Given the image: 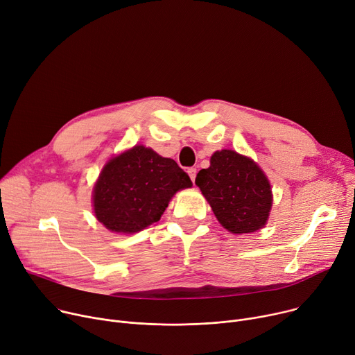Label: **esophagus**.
I'll list each match as a JSON object with an SVG mask.
<instances>
[{
	"label": "esophagus",
	"mask_w": 355,
	"mask_h": 355,
	"mask_svg": "<svg viewBox=\"0 0 355 355\" xmlns=\"http://www.w3.org/2000/svg\"><path fill=\"white\" fill-rule=\"evenodd\" d=\"M187 173H188V175H189L191 181H192V182H194V181H196V177H197V168H194V167H191V168H188V170H187Z\"/></svg>",
	"instance_id": "obj_1"
}]
</instances>
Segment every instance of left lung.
<instances>
[{
  "label": "left lung",
  "mask_w": 355,
  "mask_h": 355,
  "mask_svg": "<svg viewBox=\"0 0 355 355\" xmlns=\"http://www.w3.org/2000/svg\"><path fill=\"white\" fill-rule=\"evenodd\" d=\"M196 184L231 234H250L266 225L273 202L270 182L252 158L234 150L215 151Z\"/></svg>",
  "instance_id": "1"
}]
</instances>
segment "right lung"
Masks as SVG:
<instances>
[{
    "label": "right lung",
    "instance_id": "right-lung-1",
    "mask_svg": "<svg viewBox=\"0 0 355 355\" xmlns=\"http://www.w3.org/2000/svg\"><path fill=\"white\" fill-rule=\"evenodd\" d=\"M192 185L174 159L135 146L103 167L93 188V211L117 234H135L159 220L170 200Z\"/></svg>",
    "mask_w": 355,
    "mask_h": 355
}]
</instances>
